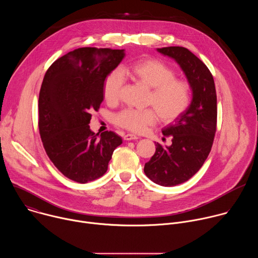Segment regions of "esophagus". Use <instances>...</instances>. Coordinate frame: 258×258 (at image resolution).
<instances>
[{
    "label": "esophagus",
    "mask_w": 258,
    "mask_h": 258,
    "mask_svg": "<svg viewBox=\"0 0 258 258\" xmlns=\"http://www.w3.org/2000/svg\"><path fill=\"white\" fill-rule=\"evenodd\" d=\"M138 137L136 135H133V134H127L123 137V140L124 141H132V140H137Z\"/></svg>",
    "instance_id": "esophagus-1"
}]
</instances>
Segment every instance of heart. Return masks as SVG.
I'll return each instance as SVG.
<instances>
[{
	"instance_id": "obj_1",
	"label": "heart",
	"mask_w": 258,
	"mask_h": 258,
	"mask_svg": "<svg viewBox=\"0 0 258 258\" xmlns=\"http://www.w3.org/2000/svg\"><path fill=\"white\" fill-rule=\"evenodd\" d=\"M123 77H127L148 89L150 94L147 103L154 109H124L114 118L115 123L127 131L142 133L157 121L170 122L188 108L191 101L190 85L175 79L172 68L161 60L146 58L128 66L109 73L103 83V96L107 103L118 102L123 86Z\"/></svg>"
}]
</instances>
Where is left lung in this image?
<instances>
[{
    "instance_id": "1",
    "label": "left lung",
    "mask_w": 258,
    "mask_h": 258,
    "mask_svg": "<svg viewBox=\"0 0 258 258\" xmlns=\"http://www.w3.org/2000/svg\"><path fill=\"white\" fill-rule=\"evenodd\" d=\"M157 52L179 65L192 90L188 108L162 130L165 137L171 136V145L157 143L155 154L144 167L157 185L172 187L190 179L208 157L216 131V92L209 69L191 51L165 47Z\"/></svg>"
}]
</instances>
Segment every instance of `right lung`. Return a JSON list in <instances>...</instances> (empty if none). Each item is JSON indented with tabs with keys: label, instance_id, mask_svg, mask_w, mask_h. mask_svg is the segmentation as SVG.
Listing matches in <instances>:
<instances>
[{
	"label": "right lung",
	"instance_id": "right-lung-1",
	"mask_svg": "<svg viewBox=\"0 0 258 258\" xmlns=\"http://www.w3.org/2000/svg\"><path fill=\"white\" fill-rule=\"evenodd\" d=\"M125 56L124 50L80 48L47 70L39 97V128L47 155L68 178L86 183L102 176L122 144L113 132L90 128L99 109L103 83Z\"/></svg>",
	"mask_w": 258,
	"mask_h": 258
}]
</instances>
